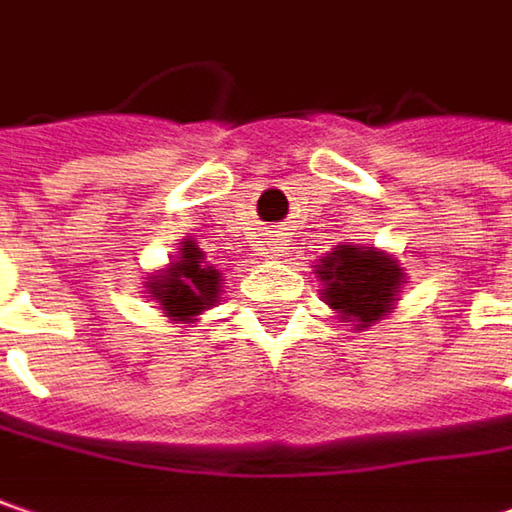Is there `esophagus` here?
<instances>
[{
	"instance_id": "1",
	"label": "esophagus",
	"mask_w": 512,
	"mask_h": 512,
	"mask_svg": "<svg viewBox=\"0 0 512 512\" xmlns=\"http://www.w3.org/2000/svg\"><path fill=\"white\" fill-rule=\"evenodd\" d=\"M281 249H284V243H281V240H272V246H269V252H272V255H278Z\"/></svg>"
}]
</instances>
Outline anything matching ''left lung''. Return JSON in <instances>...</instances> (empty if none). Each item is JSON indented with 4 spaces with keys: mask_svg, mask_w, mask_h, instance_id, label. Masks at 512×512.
<instances>
[{
    "mask_svg": "<svg viewBox=\"0 0 512 512\" xmlns=\"http://www.w3.org/2000/svg\"><path fill=\"white\" fill-rule=\"evenodd\" d=\"M318 278L324 281L321 295L333 310H339L342 318L359 321V327H371L391 310L403 269L397 260L374 249L339 246L321 260Z\"/></svg>",
    "mask_w": 512,
    "mask_h": 512,
    "instance_id": "left-lung-1",
    "label": "left lung"
}]
</instances>
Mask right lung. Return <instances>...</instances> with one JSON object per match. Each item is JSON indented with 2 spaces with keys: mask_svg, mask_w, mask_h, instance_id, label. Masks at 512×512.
I'll use <instances>...</instances> for the list:
<instances>
[{
  "mask_svg": "<svg viewBox=\"0 0 512 512\" xmlns=\"http://www.w3.org/2000/svg\"><path fill=\"white\" fill-rule=\"evenodd\" d=\"M153 298L162 304L173 321H188L217 304L220 295V272L208 266L205 255L196 249L191 240H185L182 257L167 269L165 275H156L150 284Z\"/></svg>",
  "mask_w": 512,
  "mask_h": 512,
  "instance_id": "1",
  "label": "right lung"
}]
</instances>
